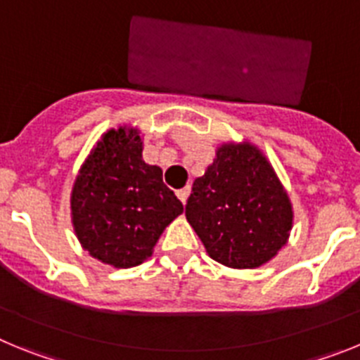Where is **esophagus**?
<instances>
[{"label":"esophagus","instance_id":"34e87169","mask_svg":"<svg viewBox=\"0 0 360 360\" xmlns=\"http://www.w3.org/2000/svg\"><path fill=\"white\" fill-rule=\"evenodd\" d=\"M189 193H191L189 187H184V189H178V191H176L178 200H180V202H182V203H186L187 198H189Z\"/></svg>","mask_w":360,"mask_h":360}]
</instances>
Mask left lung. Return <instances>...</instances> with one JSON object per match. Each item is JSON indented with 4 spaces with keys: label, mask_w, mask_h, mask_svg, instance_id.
<instances>
[{
    "label": "left lung",
    "mask_w": 360,
    "mask_h": 360,
    "mask_svg": "<svg viewBox=\"0 0 360 360\" xmlns=\"http://www.w3.org/2000/svg\"><path fill=\"white\" fill-rule=\"evenodd\" d=\"M186 218L214 262L256 269L287 245L290 196L265 153L249 141L221 142L193 182Z\"/></svg>",
    "instance_id": "8db88e82"
}]
</instances>
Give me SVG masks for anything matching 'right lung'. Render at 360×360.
<instances>
[{"mask_svg":"<svg viewBox=\"0 0 360 360\" xmlns=\"http://www.w3.org/2000/svg\"><path fill=\"white\" fill-rule=\"evenodd\" d=\"M142 149L135 126L108 129L82 162L70 195L79 243L113 269L146 262L165 227L184 212L182 202L162 182V169L146 164Z\"/></svg>","mask_w":360,"mask_h":360,"instance_id":"1","label":"right lung"}]
</instances>
